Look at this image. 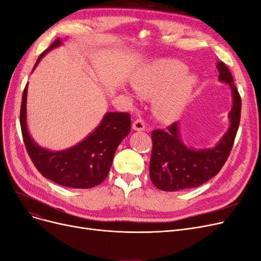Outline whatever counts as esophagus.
Returning a JSON list of instances; mask_svg holds the SVG:
<instances>
[{
  "instance_id": "34e87169",
  "label": "esophagus",
  "mask_w": 261,
  "mask_h": 261,
  "mask_svg": "<svg viewBox=\"0 0 261 261\" xmlns=\"http://www.w3.org/2000/svg\"><path fill=\"white\" fill-rule=\"evenodd\" d=\"M145 128V122H144L143 119H137L132 124V129L136 131H144Z\"/></svg>"
}]
</instances>
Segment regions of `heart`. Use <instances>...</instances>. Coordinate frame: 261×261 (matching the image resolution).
Wrapping results in <instances>:
<instances>
[{
	"label": "heart",
	"instance_id": "b5f03b06",
	"mask_svg": "<svg viewBox=\"0 0 261 261\" xmlns=\"http://www.w3.org/2000/svg\"><path fill=\"white\" fill-rule=\"evenodd\" d=\"M199 84L198 76L175 59H158L144 64L132 79L139 93L154 96L153 110L162 121H172L189 103Z\"/></svg>",
	"mask_w": 261,
	"mask_h": 261
}]
</instances>
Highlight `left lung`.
<instances>
[{
    "instance_id": "left-lung-1",
    "label": "left lung",
    "mask_w": 261,
    "mask_h": 261,
    "mask_svg": "<svg viewBox=\"0 0 261 261\" xmlns=\"http://www.w3.org/2000/svg\"><path fill=\"white\" fill-rule=\"evenodd\" d=\"M216 67L218 81L230 87L232 95L229 127L214 146L200 149L189 147L184 143L179 122L170 125L167 131H152L149 176L152 184L160 190L177 191L204 184L223 168L232 149L241 118V98L226 64L218 61Z\"/></svg>"
}]
</instances>
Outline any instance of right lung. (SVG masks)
<instances>
[{
	"label": "right lung",
	"instance_id": "obj_1",
	"mask_svg": "<svg viewBox=\"0 0 261 261\" xmlns=\"http://www.w3.org/2000/svg\"><path fill=\"white\" fill-rule=\"evenodd\" d=\"M66 41L57 40L36 60L33 71L43 57ZM28 84L22 94L20 125L29 156L41 174L57 184L71 188H92L108 177L116 149L131 130L128 113L109 112L91 133L76 145L62 150H50L34 141L27 122Z\"/></svg>",
	"mask_w": 261,
	"mask_h": 261
}]
</instances>
